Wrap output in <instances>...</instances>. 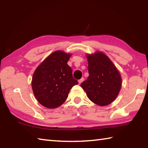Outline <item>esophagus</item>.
<instances>
[{"label": "esophagus", "instance_id": "1", "mask_svg": "<svg viewBox=\"0 0 148 148\" xmlns=\"http://www.w3.org/2000/svg\"><path fill=\"white\" fill-rule=\"evenodd\" d=\"M83 80H84V78H83V77H82V79H79V80H78V83H79V84H81V83L83 82Z\"/></svg>", "mask_w": 148, "mask_h": 148}]
</instances>
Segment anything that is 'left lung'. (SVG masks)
<instances>
[{
	"label": "left lung",
	"mask_w": 148,
	"mask_h": 148,
	"mask_svg": "<svg viewBox=\"0 0 148 148\" xmlns=\"http://www.w3.org/2000/svg\"><path fill=\"white\" fill-rule=\"evenodd\" d=\"M88 76L82 83L88 99L100 106H107L115 100L122 86V77L111 60L101 52L86 56Z\"/></svg>",
	"instance_id": "8db88e82"
}]
</instances>
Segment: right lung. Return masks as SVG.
I'll use <instances>...</instances> for the list:
<instances>
[{
	"instance_id": "right-lung-1",
	"label": "right lung",
	"mask_w": 148,
	"mask_h": 148,
	"mask_svg": "<svg viewBox=\"0 0 148 148\" xmlns=\"http://www.w3.org/2000/svg\"><path fill=\"white\" fill-rule=\"evenodd\" d=\"M71 53L57 50L51 53L35 71L32 81L34 95L42 106L55 109L68 98L70 90L78 84L67 62Z\"/></svg>"
}]
</instances>
